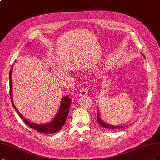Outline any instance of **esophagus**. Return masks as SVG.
Listing matches in <instances>:
<instances>
[{
  "instance_id": "esophagus-1",
  "label": "esophagus",
  "mask_w": 160,
  "mask_h": 160,
  "mask_svg": "<svg viewBox=\"0 0 160 160\" xmlns=\"http://www.w3.org/2000/svg\"><path fill=\"white\" fill-rule=\"evenodd\" d=\"M88 94V89L86 88H83L80 89L79 92V96H86Z\"/></svg>"
}]
</instances>
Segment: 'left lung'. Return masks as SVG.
I'll return each mask as SVG.
<instances>
[{
    "label": "left lung",
    "instance_id": "obj_1",
    "mask_svg": "<svg viewBox=\"0 0 160 160\" xmlns=\"http://www.w3.org/2000/svg\"><path fill=\"white\" fill-rule=\"evenodd\" d=\"M142 54L143 55L142 52H141ZM98 122L99 123L100 125H102V127L106 128H109V129H117V128H122L123 127H125V126H115V125H109V124H107L105 123L103 121H102L101 119V118H100V116H99V112H98Z\"/></svg>",
    "mask_w": 160,
    "mask_h": 160
}]
</instances>
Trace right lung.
<instances>
[{
  "label": "right lung",
  "instance_id": "obj_1",
  "mask_svg": "<svg viewBox=\"0 0 160 160\" xmlns=\"http://www.w3.org/2000/svg\"><path fill=\"white\" fill-rule=\"evenodd\" d=\"M12 71V68L11 70H10V73H9L10 95L11 102H12V106L14 107V108L18 114H19L20 117H21V119L23 120V121L25 123H26V125H28L29 127L36 130L37 131L39 132H42L45 134H52L58 131L59 130L63 127L65 122H66V119L68 115L69 109L71 105V102H72L71 100L72 99H71L68 96H64L62 98L61 104L60 105V108H59L58 111V113H57L56 116L53 118V120L51 121V122L47 124H44V125H38V124L29 121V120L24 119V118L22 117V115L20 113L19 111H18V109L16 108V107L13 103L12 93V80H11Z\"/></svg>",
  "mask_w": 160,
  "mask_h": 160
}]
</instances>
